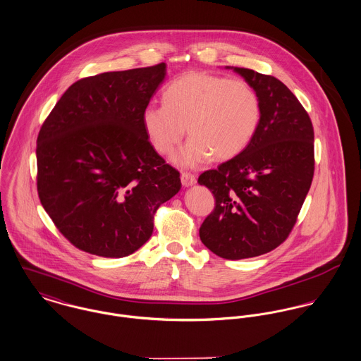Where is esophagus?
<instances>
[{
	"label": "esophagus",
	"mask_w": 361,
	"mask_h": 361,
	"mask_svg": "<svg viewBox=\"0 0 361 361\" xmlns=\"http://www.w3.org/2000/svg\"><path fill=\"white\" fill-rule=\"evenodd\" d=\"M195 183H197V177L192 173H188V171H183L181 173V184L184 187H191Z\"/></svg>",
	"instance_id": "1"
}]
</instances>
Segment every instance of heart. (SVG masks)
I'll use <instances>...</instances> for the list:
<instances>
[{
	"mask_svg": "<svg viewBox=\"0 0 361 361\" xmlns=\"http://www.w3.org/2000/svg\"><path fill=\"white\" fill-rule=\"evenodd\" d=\"M161 97L163 105H148L142 111V128L161 155L173 152L188 131L191 140L174 155L181 166H200L212 155L216 161L237 157L260 121V98L240 79L190 72L171 81Z\"/></svg>",
	"mask_w": 361,
	"mask_h": 361,
	"instance_id": "obj_1",
	"label": "heart"
}]
</instances>
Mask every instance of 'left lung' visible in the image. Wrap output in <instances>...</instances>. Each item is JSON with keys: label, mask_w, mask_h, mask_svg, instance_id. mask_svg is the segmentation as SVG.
I'll use <instances>...</instances> for the list:
<instances>
[{"label": "left lung", "mask_w": 361, "mask_h": 361, "mask_svg": "<svg viewBox=\"0 0 361 361\" xmlns=\"http://www.w3.org/2000/svg\"><path fill=\"white\" fill-rule=\"evenodd\" d=\"M260 98V121L247 147L198 178L214 197L200 240L223 259L264 255L296 224L314 174V130L292 91L270 75L234 68Z\"/></svg>", "instance_id": "obj_1"}]
</instances>
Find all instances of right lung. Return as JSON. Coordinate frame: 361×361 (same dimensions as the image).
Here are the masks:
<instances>
[{"mask_svg": "<svg viewBox=\"0 0 361 361\" xmlns=\"http://www.w3.org/2000/svg\"><path fill=\"white\" fill-rule=\"evenodd\" d=\"M164 76L161 62L80 79L41 126L39 198L80 250L134 253L151 238L158 207L181 188L180 173L152 148L141 123Z\"/></svg>", "mask_w": 361, "mask_h": 361, "instance_id": "add662e5", "label": "right lung"}]
</instances>
